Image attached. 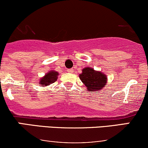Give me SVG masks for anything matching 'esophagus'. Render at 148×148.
Returning a JSON list of instances; mask_svg holds the SVG:
<instances>
[{
  "label": "esophagus",
  "mask_w": 148,
  "mask_h": 148,
  "mask_svg": "<svg viewBox=\"0 0 148 148\" xmlns=\"http://www.w3.org/2000/svg\"><path fill=\"white\" fill-rule=\"evenodd\" d=\"M67 72H69V73H72L73 72H74V69H67Z\"/></svg>",
  "instance_id": "1"
}]
</instances>
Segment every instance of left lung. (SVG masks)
Returning a JSON list of instances; mask_svg holds the SVG:
<instances>
[{
	"label": "left lung",
	"instance_id": "left-lung-1",
	"mask_svg": "<svg viewBox=\"0 0 148 148\" xmlns=\"http://www.w3.org/2000/svg\"><path fill=\"white\" fill-rule=\"evenodd\" d=\"M79 78L88 92H98L102 90L107 83V76L104 73L96 71L92 67H85Z\"/></svg>",
	"mask_w": 148,
	"mask_h": 148
}]
</instances>
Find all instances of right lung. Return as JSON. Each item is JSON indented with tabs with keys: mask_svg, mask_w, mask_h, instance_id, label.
Wrapping results in <instances>:
<instances>
[{
	"mask_svg": "<svg viewBox=\"0 0 148 148\" xmlns=\"http://www.w3.org/2000/svg\"><path fill=\"white\" fill-rule=\"evenodd\" d=\"M58 75L59 73L57 72L56 71H49L48 73H46V74L43 77L40 78L39 84L41 85L42 87L49 86L50 84H51L57 81L58 76Z\"/></svg>",
	"mask_w": 148,
	"mask_h": 148,
	"instance_id": "add662e5",
	"label": "right lung"
}]
</instances>
